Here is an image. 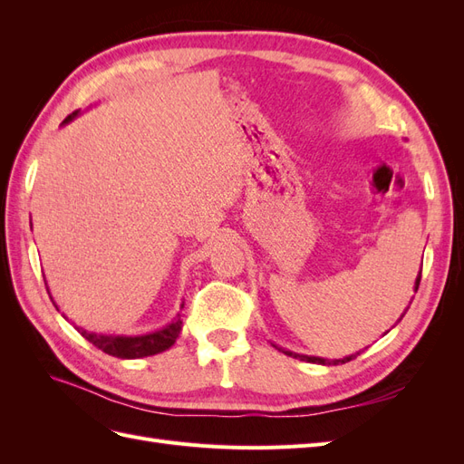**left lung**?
<instances>
[{"mask_svg": "<svg viewBox=\"0 0 464 464\" xmlns=\"http://www.w3.org/2000/svg\"><path fill=\"white\" fill-rule=\"evenodd\" d=\"M418 286H420V276L416 278V286H414V290H418ZM285 354H288V356H294V358H302V360H305V362H314V363H331L329 360H323V358H315V356H298V354H292V353H286L285 350ZM353 358H356V354H353V356H346V358H343V360H334L333 363H344V362H350Z\"/></svg>", "mask_w": 464, "mask_h": 464, "instance_id": "1", "label": "left lung"}]
</instances>
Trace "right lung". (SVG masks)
I'll use <instances>...</instances> for the list:
<instances>
[{"label": "right lung", "mask_w": 464, "mask_h": 464, "mask_svg": "<svg viewBox=\"0 0 464 464\" xmlns=\"http://www.w3.org/2000/svg\"><path fill=\"white\" fill-rule=\"evenodd\" d=\"M77 116V111L69 114L65 118V121L73 120ZM181 331V321L176 319L172 321L170 325H166L160 331H154L149 334H141V336H111V334H94V333H87L81 331L79 333L85 336L89 343H92L98 350L102 353L116 356V358H123V360H133V358H143V356H152L164 353L166 348H170L178 334Z\"/></svg>", "instance_id": "right-lung-1"}]
</instances>
